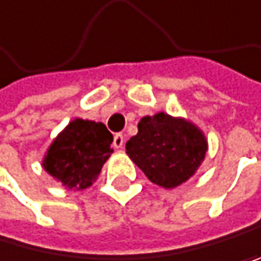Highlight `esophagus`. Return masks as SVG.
Here are the masks:
<instances>
[{
    "instance_id": "1",
    "label": "esophagus",
    "mask_w": 261,
    "mask_h": 261,
    "mask_svg": "<svg viewBox=\"0 0 261 261\" xmlns=\"http://www.w3.org/2000/svg\"><path fill=\"white\" fill-rule=\"evenodd\" d=\"M113 145H114V148H122L124 147V136H122V134H114Z\"/></svg>"
}]
</instances>
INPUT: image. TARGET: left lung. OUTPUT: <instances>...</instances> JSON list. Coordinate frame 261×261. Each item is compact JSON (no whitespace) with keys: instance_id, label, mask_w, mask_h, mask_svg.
Returning a JSON list of instances; mask_svg holds the SVG:
<instances>
[{"instance_id":"8db88e82","label":"left lung","mask_w":261,"mask_h":261,"mask_svg":"<svg viewBox=\"0 0 261 261\" xmlns=\"http://www.w3.org/2000/svg\"><path fill=\"white\" fill-rule=\"evenodd\" d=\"M127 155L151 182L173 189L195 173L206 153V140L195 125L165 113L145 116L127 145Z\"/></svg>"}]
</instances>
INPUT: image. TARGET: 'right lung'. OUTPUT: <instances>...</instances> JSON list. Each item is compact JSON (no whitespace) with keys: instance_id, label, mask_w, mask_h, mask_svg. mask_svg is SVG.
Instances as JSON below:
<instances>
[{"instance_id":"add662e5","label":"right lung","mask_w":261,"mask_h":261,"mask_svg":"<svg viewBox=\"0 0 261 261\" xmlns=\"http://www.w3.org/2000/svg\"><path fill=\"white\" fill-rule=\"evenodd\" d=\"M111 143L113 136L105 124L75 119L51 143L43 168L67 189H85L113 153Z\"/></svg>"}]
</instances>
